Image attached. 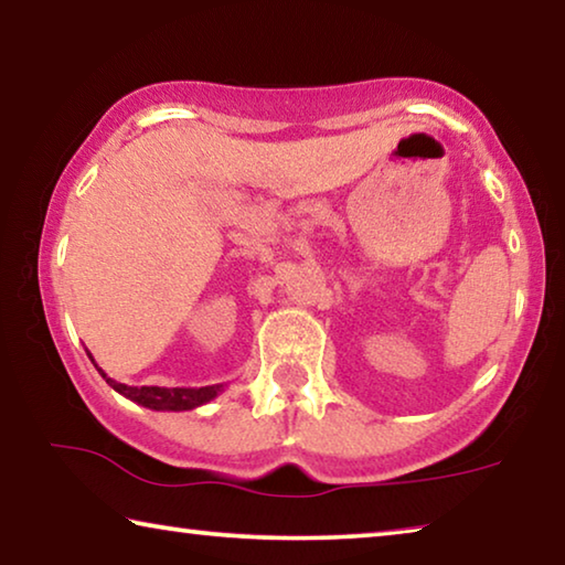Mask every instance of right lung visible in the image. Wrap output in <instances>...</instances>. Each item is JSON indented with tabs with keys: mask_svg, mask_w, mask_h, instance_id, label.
Wrapping results in <instances>:
<instances>
[{
	"mask_svg": "<svg viewBox=\"0 0 565 565\" xmlns=\"http://www.w3.org/2000/svg\"><path fill=\"white\" fill-rule=\"evenodd\" d=\"M87 356L92 359V353L87 351ZM94 366H97V361L92 359ZM99 374L107 379V384L121 394L124 398L134 401V404L151 408V411H191V408H199L209 404V401L216 398L218 394L224 391V384H214V386H202V388H186V386H174V388H167V386H127V384H119V381L109 379L104 371L97 366Z\"/></svg>",
	"mask_w": 565,
	"mask_h": 565,
	"instance_id": "add662e5",
	"label": "right lung"
}]
</instances>
